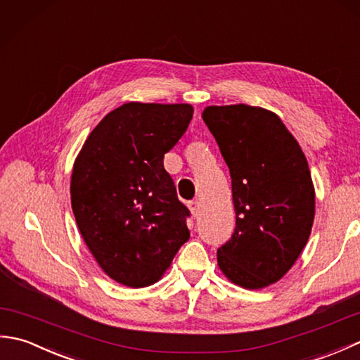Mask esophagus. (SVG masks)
<instances>
[{
    "label": "esophagus",
    "instance_id": "34e87169",
    "mask_svg": "<svg viewBox=\"0 0 360 360\" xmlns=\"http://www.w3.org/2000/svg\"><path fill=\"white\" fill-rule=\"evenodd\" d=\"M188 209H190V212H192V215L196 217L198 215V210H200V202H198V201H190L188 202Z\"/></svg>",
    "mask_w": 360,
    "mask_h": 360
}]
</instances>
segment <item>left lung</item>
<instances>
[{
    "mask_svg": "<svg viewBox=\"0 0 360 360\" xmlns=\"http://www.w3.org/2000/svg\"><path fill=\"white\" fill-rule=\"evenodd\" d=\"M202 120L232 178L236 226L217 252L233 285L262 289L278 281L307 246L316 215L308 160L277 114L250 105H212Z\"/></svg>",
    "mask_w": 360,
    "mask_h": 360,
    "instance_id": "left-lung-1",
    "label": "left lung"
}]
</instances>
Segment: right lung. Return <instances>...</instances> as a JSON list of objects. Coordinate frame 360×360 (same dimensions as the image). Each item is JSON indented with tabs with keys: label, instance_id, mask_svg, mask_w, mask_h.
<instances>
[{
	"label": "right lung",
	"instance_id": "add662e5",
	"mask_svg": "<svg viewBox=\"0 0 360 360\" xmlns=\"http://www.w3.org/2000/svg\"><path fill=\"white\" fill-rule=\"evenodd\" d=\"M188 103L128 102L98 122L74 160L71 205L102 271L128 288L156 283L190 238L164 155L187 131Z\"/></svg>",
	"mask_w": 360,
	"mask_h": 360
}]
</instances>
